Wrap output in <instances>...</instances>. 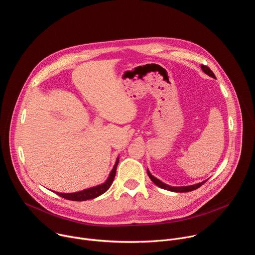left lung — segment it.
<instances>
[{
  "mask_svg": "<svg viewBox=\"0 0 255 255\" xmlns=\"http://www.w3.org/2000/svg\"><path fill=\"white\" fill-rule=\"evenodd\" d=\"M201 67H202V69H203V71L204 72H206L207 75H209L210 77H212V78H214V79H216V77H215V75L213 74V71L207 66V65H204V64H201ZM147 173H148V176L150 177V179L153 181V183L156 185V186H158L159 188H161V189H164V190H167V191H171V192H176V193H186V192H192V191H194V190H196V189H198V188H200L201 186H203L204 184H205V181H202V183H200V184H197V185H194V186H189V187H170V186H167V185H165V184H163L162 181H160L159 179H157L156 177H154L150 172H149V170H147Z\"/></svg>",
  "mask_w": 255,
  "mask_h": 255,
  "instance_id": "left-lung-1",
  "label": "left lung"
}]
</instances>
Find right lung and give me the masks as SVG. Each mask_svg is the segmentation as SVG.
I'll return each mask as SVG.
<instances>
[{
  "label": "right lung",
  "mask_w": 255,
  "mask_h": 255,
  "mask_svg": "<svg viewBox=\"0 0 255 255\" xmlns=\"http://www.w3.org/2000/svg\"><path fill=\"white\" fill-rule=\"evenodd\" d=\"M119 163V158L117 159L110 175H109L108 179L106 180V183H104L103 185L91 188V189H87L78 193H71V194H62V193H56L58 196H60L61 198H64L66 200H70V201H87V200H91L94 198H97L99 196H101L102 194H104L109 188L111 187L115 174H116V169H117V165Z\"/></svg>",
  "instance_id": "obj_1"
}]
</instances>
